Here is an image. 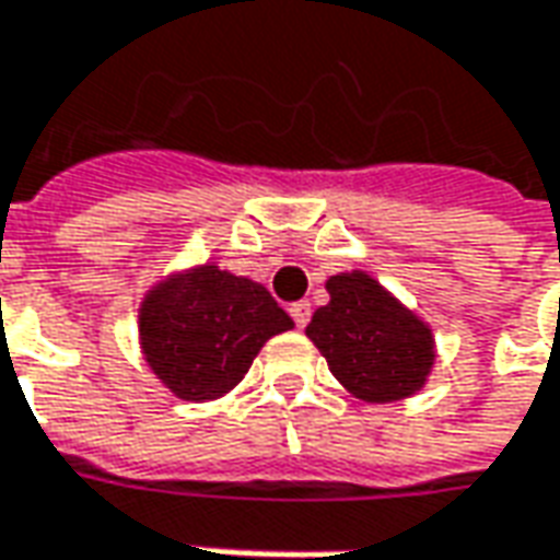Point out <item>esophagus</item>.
I'll use <instances>...</instances> for the list:
<instances>
[{
  "label": "esophagus",
  "mask_w": 560,
  "mask_h": 560,
  "mask_svg": "<svg viewBox=\"0 0 560 560\" xmlns=\"http://www.w3.org/2000/svg\"><path fill=\"white\" fill-rule=\"evenodd\" d=\"M289 314H292V320L299 329H305L307 320H311V302H295V305H289Z\"/></svg>",
  "instance_id": "1"
}]
</instances>
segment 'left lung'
Returning <instances> with one entry per match:
<instances>
[{"label":"left lung","instance_id":"1","mask_svg":"<svg viewBox=\"0 0 560 560\" xmlns=\"http://www.w3.org/2000/svg\"><path fill=\"white\" fill-rule=\"evenodd\" d=\"M326 292L329 302L314 311L305 336L341 388L366 404L422 392L438 358L431 326L366 271L332 273Z\"/></svg>","mask_w":560,"mask_h":560}]
</instances>
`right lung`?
Instances as JSON below:
<instances>
[{"label":"right lung","instance_id":"obj_1","mask_svg":"<svg viewBox=\"0 0 560 560\" xmlns=\"http://www.w3.org/2000/svg\"><path fill=\"white\" fill-rule=\"evenodd\" d=\"M292 326L268 289L215 261L166 273L138 305V341L150 373L190 404L234 392L265 341Z\"/></svg>","mask_w":560,"mask_h":560}]
</instances>
